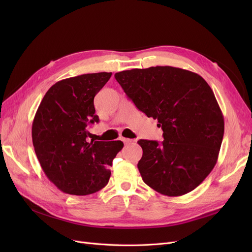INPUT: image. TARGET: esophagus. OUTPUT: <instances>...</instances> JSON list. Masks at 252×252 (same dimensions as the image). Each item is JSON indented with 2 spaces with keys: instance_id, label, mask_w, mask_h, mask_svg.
<instances>
[{
  "instance_id": "obj_1",
  "label": "esophagus",
  "mask_w": 252,
  "mask_h": 252,
  "mask_svg": "<svg viewBox=\"0 0 252 252\" xmlns=\"http://www.w3.org/2000/svg\"><path fill=\"white\" fill-rule=\"evenodd\" d=\"M122 140H123V142L125 144H130V143H134L135 142V140H133V139H126V138H123Z\"/></svg>"
}]
</instances>
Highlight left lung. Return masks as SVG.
<instances>
[{"mask_svg": "<svg viewBox=\"0 0 252 252\" xmlns=\"http://www.w3.org/2000/svg\"><path fill=\"white\" fill-rule=\"evenodd\" d=\"M136 107L158 121L163 141L140 140L138 168L145 184L166 196L194 190L215 167L224 123L215 94L195 72L155 66L115 73Z\"/></svg>", "mask_w": 252, "mask_h": 252, "instance_id": "1", "label": "left lung"}]
</instances>
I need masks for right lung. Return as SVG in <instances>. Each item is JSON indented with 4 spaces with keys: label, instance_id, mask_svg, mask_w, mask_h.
<instances>
[{
    "label": "right lung",
    "instance_id": "1",
    "mask_svg": "<svg viewBox=\"0 0 252 252\" xmlns=\"http://www.w3.org/2000/svg\"><path fill=\"white\" fill-rule=\"evenodd\" d=\"M111 72L87 73L53 85L33 118L32 136L48 179L62 192L85 196L108 184L122 141H91L88 126L99 123L94 98Z\"/></svg>",
    "mask_w": 252,
    "mask_h": 252
}]
</instances>
